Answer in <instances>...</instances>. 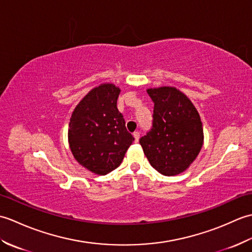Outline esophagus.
<instances>
[{"instance_id":"1","label":"esophagus","mask_w":252,"mask_h":252,"mask_svg":"<svg viewBox=\"0 0 252 252\" xmlns=\"http://www.w3.org/2000/svg\"><path fill=\"white\" fill-rule=\"evenodd\" d=\"M133 136H134V138H135V142H138V140H140V132L138 131L134 132L133 133Z\"/></svg>"}]
</instances>
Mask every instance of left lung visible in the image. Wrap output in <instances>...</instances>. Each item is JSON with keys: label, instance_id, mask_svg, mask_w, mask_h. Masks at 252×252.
<instances>
[{"label": "left lung", "instance_id": "left-lung-1", "mask_svg": "<svg viewBox=\"0 0 252 252\" xmlns=\"http://www.w3.org/2000/svg\"><path fill=\"white\" fill-rule=\"evenodd\" d=\"M154 103L152 129L140 138L144 154L163 175L183 172L199 154L203 131L195 106L175 88L148 89Z\"/></svg>", "mask_w": 252, "mask_h": 252}]
</instances>
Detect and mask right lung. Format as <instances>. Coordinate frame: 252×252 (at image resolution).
Returning a JSON list of instances; mask_svg holds the SVG:
<instances>
[{"mask_svg":"<svg viewBox=\"0 0 252 252\" xmlns=\"http://www.w3.org/2000/svg\"><path fill=\"white\" fill-rule=\"evenodd\" d=\"M120 89L101 84L73 110L68 138L73 157L84 168L105 175L120 165L134 137L117 108Z\"/></svg>","mask_w":252,"mask_h":252,"instance_id":"right-lung-1","label":"right lung"}]
</instances>
